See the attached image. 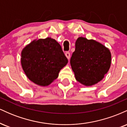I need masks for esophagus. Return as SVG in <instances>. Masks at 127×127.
Returning <instances> with one entry per match:
<instances>
[{
	"mask_svg": "<svg viewBox=\"0 0 127 127\" xmlns=\"http://www.w3.org/2000/svg\"><path fill=\"white\" fill-rule=\"evenodd\" d=\"M65 55L66 56V57L67 58L68 60L70 59V54L69 52H66L65 53Z\"/></svg>",
	"mask_w": 127,
	"mask_h": 127,
	"instance_id": "1",
	"label": "esophagus"
}]
</instances>
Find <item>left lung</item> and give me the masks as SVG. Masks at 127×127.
Listing matches in <instances>:
<instances>
[{
  "label": "left lung",
  "instance_id": "obj_1",
  "mask_svg": "<svg viewBox=\"0 0 127 127\" xmlns=\"http://www.w3.org/2000/svg\"><path fill=\"white\" fill-rule=\"evenodd\" d=\"M110 64L111 54L105 46L93 39H77L70 64L78 82L85 86L97 84L108 72Z\"/></svg>",
  "mask_w": 127,
  "mask_h": 127
}]
</instances>
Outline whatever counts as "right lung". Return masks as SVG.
Returning <instances> with one entry per match:
<instances>
[{
  "label": "right lung",
  "instance_id": "add662e5",
  "mask_svg": "<svg viewBox=\"0 0 127 127\" xmlns=\"http://www.w3.org/2000/svg\"><path fill=\"white\" fill-rule=\"evenodd\" d=\"M21 65L30 81L40 86H48L56 79L68 60L62 46L51 37L34 40L21 52Z\"/></svg>",
  "mask_w": 127,
  "mask_h": 127
}]
</instances>
